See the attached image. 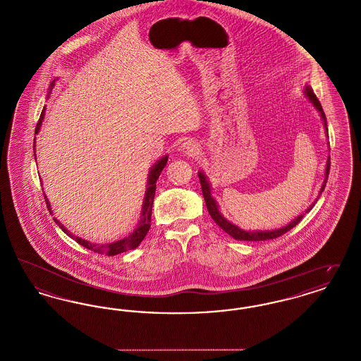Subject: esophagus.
Segmentation results:
<instances>
[{
    "label": "esophagus",
    "instance_id": "esophagus-1",
    "mask_svg": "<svg viewBox=\"0 0 361 361\" xmlns=\"http://www.w3.org/2000/svg\"><path fill=\"white\" fill-rule=\"evenodd\" d=\"M199 147H200V146H199L197 142H195V140H187V142L183 143L181 152L185 155L193 157V155L199 154V150H200Z\"/></svg>",
    "mask_w": 361,
    "mask_h": 361
}]
</instances>
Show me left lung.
<instances>
[{
    "instance_id": "1",
    "label": "left lung",
    "mask_w": 361,
    "mask_h": 361,
    "mask_svg": "<svg viewBox=\"0 0 361 361\" xmlns=\"http://www.w3.org/2000/svg\"><path fill=\"white\" fill-rule=\"evenodd\" d=\"M306 94H307V97L310 99V102L314 104V106L321 112V116H322V119L325 121V127H326L327 130V124H326V116H325V112H324V109H322V105L319 103V100L317 99V96L314 94V92H312V89L309 87V86H306ZM329 171H330V158L327 159L326 164V177H325V181H324V184H322V188H321V193L324 192V189L326 187L327 183V176H329ZM199 180H200V184H202V190H203V196H204V200H206V206L207 209H208V212H209V215H211V218L214 219V222L218 224L224 231H226L228 235H231L234 240H275L277 237H281L283 234H286L287 231H290L292 227H295L296 224H299L300 221H302V218H303V215H300V216H298L293 222H291L290 224H287L286 227H283V228H279V230H274V231H245V230H240V227H237L235 224H230L227 219H224V216L221 215V212H219V209H218V206H216V203H215V200L212 199V196H211V188H209V184H208V181L206 180V176L203 174L202 172H199ZM315 203H312V206H310L307 209H306V212H309L310 209L314 207Z\"/></svg>"
}]
</instances>
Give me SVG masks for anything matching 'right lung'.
Wrapping results in <instances>:
<instances>
[{"label":"right lung","instance_id":"obj_1","mask_svg":"<svg viewBox=\"0 0 361 361\" xmlns=\"http://www.w3.org/2000/svg\"><path fill=\"white\" fill-rule=\"evenodd\" d=\"M43 116H44V109L42 111V115L37 121L36 124V128H35V134L39 133L40 130V124L43 121ZM166 162H168V155H165L164 158H161L154 166L153 169L150 171L149 174V184H147V190H146V196H145V202H143V208H142V219L139 222V226L135 228V231L133 234H130L128 237L123 238V240H118V242H114V243H106V245H96V243H90L85 240H81L78 237H74L73 234H70L69 231L59 224L55 218V224H58V226L69 235L71 238L77 240L80 245H82L86 249L94 252V253H99V255H106V256H116L119 253L123 252H127V250H133L139 246V243L143 240V238L146 237L149 228H150V224H152V208H153V202H154L155 196V183L159 177V174L162 172V169L166 166ZM46 197V196H44ZM46 203H47V208L51 209V207L49 204L47 199H46Z\"/></svg>","mask_w":361,"mask_h":361}]
</instances>
